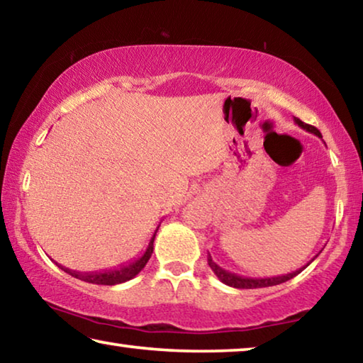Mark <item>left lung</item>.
I'll use <instances>...</instances> for the list:
<instances>
[{
    "mask_svg": "<svg viewBox=\"0 0 363 363\" xmlns=\"http://www.w3.org/2000/svg\"><path fill=\"white\" fill-rule=\"evenodd\" d=\"M294 123H296L298 126L303 128V130L309 131L312 134H315V136L322 138L320 131L317 130L315 126H311L307 125V123L301 121L299 118H296L294 116ZM317 257V256H315ZM314 261V259H312ZM208 264H210V267L214 274H216V277L223 281V284L229 285V286H233V288H242V290H253V288H264V286H274V285H280L284 284V281H288L293 277H296L298 274L303 272V270L306 269V266H309V262L306 264L304 267H301L298 270H294V272H290V274H285V275H277V277H266V279H250V277H242V275H237V274H232L229 272V270H224L223 267H219L216 262L213 261V257L210 256V253H208Z\"/></svg>",
    "mask_w": 363,
    "mask_h": 363,
    "instance_id": "left-lung-1",
    "label": "left lung"
}]
</instances>
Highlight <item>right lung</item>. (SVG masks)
I'll list each match as a JSON object with an SVG mask.
<instances>
[{
    "mask_svg": "<svg viewBox=\"0 0 363 363\" xmlns=\"http://www.w3.org/2000/svg\"><path fill=\"white\" fill-rule=\"evenodd\" d=\"M160 227V225H158ZM158 227L153 232V235L149 242V247L144 251V255L134 259L133 262L123 264V266L116 267V269H108V270H102V272H77V270H70L64 266H59L64 272L70 274L72 277H75L78 280L88 281V284H96V285H118L123 284V281H128L136 277V275L145 267L147 261L150 259V256L153 253V240H155L157 230Z\"/></svg>",
    "mask_w": 363,
    "mask_h": 363,
    "instance_id": "right-lung-1",
    "label": "right lung"
}]
</instances>
